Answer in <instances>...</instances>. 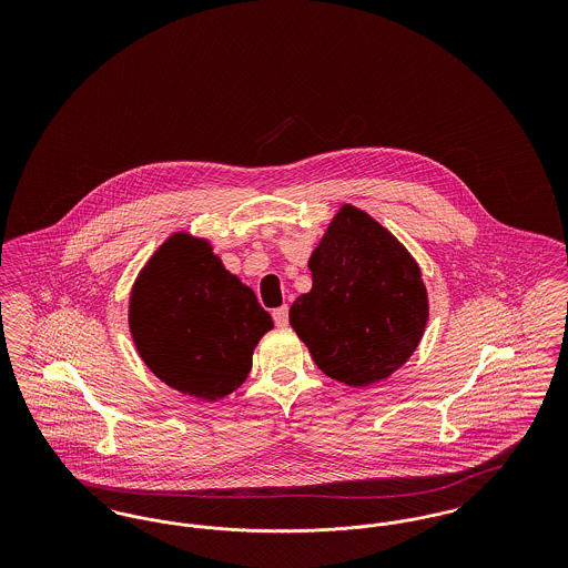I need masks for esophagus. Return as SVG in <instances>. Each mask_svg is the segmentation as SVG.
I'll list each match as a JSON object with an SVG mask.
<instances>
[{"label":"esophagus","instance_id":"esophagus-1","mask_svg":"<svg viewBox=\"0 0 568 568\" xmlns=\"http://www.w3.org/2000/svg\"><path fill=\"white\" fill-rule=\"evenodd\" d=\"M272 320H274V324L278 325V327H285V325L290 324V308L287 306L274 308L272 311Z\"/></svg>","mask_w":568,"mask_h":568}]
</instances>
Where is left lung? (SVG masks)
<instances>
[{
    "instance_id": "1",
    "label": "left lung",
    "mask_w": 568,
    "mask_h": 568,
    "mask_svg": "<svg viewBox=\"0 0 568 568\" xmlns=\"http://www.w3.org/2000/svg\"><path fill=\"white\" fill-rule=\"evenodd\" d=\"M313 287L290 324L320 371L352 387L394 375L428 324V292L413 255L352 204L329 221L308 260Z\"/></svg>"
}]
</instances>
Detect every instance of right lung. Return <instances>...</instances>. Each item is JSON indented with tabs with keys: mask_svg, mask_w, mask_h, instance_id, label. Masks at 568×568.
Here are the masks:
<instances>
[{
	"mask_svg": "<svg viewBox=\"0 0 568 568\" xmlns=\"http://www.w3.org/2000/svg\"><path fill=\"white\" fill-rule=\"evenodd\" d=\"M272 317L206 239L172 234L140 271L130 332L142 362L181 394L215 403L244 383Z\"/></svg>",
	"mask_w": 568,
	"mask_h": 568,
	"instance_id": "add662e5",
	"label": "right lung"
}]
</instances>
